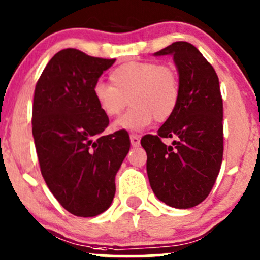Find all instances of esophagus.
<instances>
[{
  "label": "esophagus",
  "instance_id": "1",
  "mask_svg": "<svg viewBox=\"0 0 260 260\" xmlns=\"http://www.w3.org/2000/svg\"><path fill=\"white\" fill-rule=\"evenodd\" d=\"M130 142L134 147H138L140 145V136L138 135H130Z\"/></svg>",
  "mask_w": 260,
  "mask_h": 260
}]
</instances>
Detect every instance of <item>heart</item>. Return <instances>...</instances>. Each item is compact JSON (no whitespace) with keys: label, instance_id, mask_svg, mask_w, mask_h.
Here are the masks:
<instances>
[{"label":"heart","instance_id":"1","mask_svg":"<svg viewBox=\"0 0 260 260\" xmlns=\"http://www.w3.org/2000/svg\"><path fill=\"white\" fill-rule=\"evenodd\" d=\"M110 81L112 84L95 83L92 94L108 118L120 114L130 99L133 108L114 122L116 130H144L153 119L165 121L171 118L179 104V75L171 65L131 61L113 70Z\"/></svg>","mask_w":260,"mask_h":260}]
</instances>
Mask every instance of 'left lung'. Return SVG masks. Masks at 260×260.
I'll use <instances>...</instances> for the list:
<instances>
[{
    "instance_id": "obj_1",
    "label": "left lung",
    "mask_w": 260,
    "mask_h": 260,
    "mask_svg": "<svg viewBox=\"0 0 260 260\" xmlns=\"http://www.w3.org/2000/svg\"><path fill=\"white\" fill-rule=\"evenodd\" d=\"M172 55L180 80V101L157 135H145L147 176L154 195L176 209L194 208L208 198L223 156V106L214 67L186 42L154 56ZM175 139L172 146L162 138Z\"/></svg>"
}]
</instances>
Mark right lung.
<instances>
[{
  "instance_id": "1",
  "label": "right lung",
  "mask_w": 260,
  "mask_h": 260,
  "mask_svg": "<svg viewBox=\"0 0 260 260\" xmlns=\"http://www.w3.org/2000/svg\"><path fill=\"white\" fill-rule=\"evenodd\" d=\"M114 62L63 49L49 61L34 92L31 125L43 178L61 206L80 217L109 208L115 176L130 150L126 130L99 136L109 119L92 89Z\"/></svg>"
}]
</instances>
